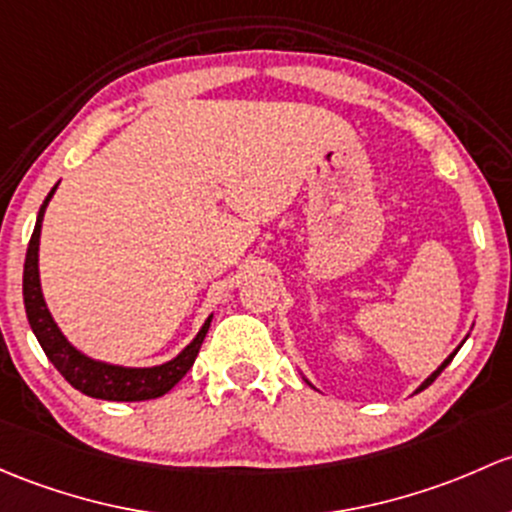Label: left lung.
I'll return each instance as SVG.
<instances>
[{
  "label": "left lung",
  "mask_w": 512,
  "mask_h": 512,
  "mask_svg": "<svg viewBox=\"0 0 512 512\" xmlns=\"http://www.w3.org/2000/svg\"><path fill=\"white\" fill-rule=\"evenodd\" d=\"M459 348H461V346H459ZM459 348H456V351H454V353H451V355H449V358H446V360H444V363H441V365H439V368H437V370H434V373H432V375H429V378H427V380H424V383H422V385H419V387H417V390H414V392H422V390H424V387H429V385H432V383H434V380H437V378H439V373H441V370H444V368H446V365H449V363H451V360H454V355H456V353H459ZM309 385H311V383H309Z\"/></svg>",
  "instance_id": "8db88e82"
}]
</instances>
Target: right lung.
Listing matches in <instances>:
<instances>
[{
  "instance_id": "add662e5",
  "label": "right lung",
  "mask_w": 512,
  "mask_h": 512,
  "mask_svg": "<svg viewBox=\"0 0 512 512\" xmlns=\"http://www.w3.org/2000/svg\"><path fill=\"white\" fill-rule=\"evenodd\" d=\"M58 184L51 188L43 206L36 215V228L29 240V250H26L24 262V309L26 319H29L31 331L39 338L43 353L53 363V368L71 383L75 390L83 395L95 397V400H110V402H142L154 400V397L166 395L181 378L191 370L193 360H196L201 343L206 338L208 326H211L213 314L208 316L206 324L196 333L191 343L181 351L176 358L166 360L161 365L152 368H125V365L102 363V360L90 358V355L80 353L78 348L63 336V331L53 321L51 311H48L46 301H43L41 279H39V240H41V223L43 213H46L48 201L56 193Z\"/></svg>"
}]
</instances>
